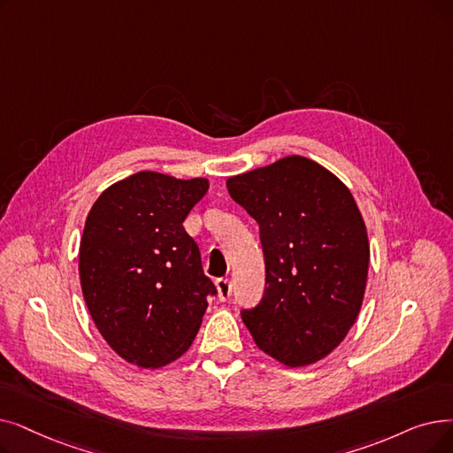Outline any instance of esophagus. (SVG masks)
I'll return each instance as SVG.
<instances>
[{
	"instance_id": "1",
	"label": "esophagus",
	"mask_w": 453,
	"mask_h": 453,
	"mask_svg": "<svg viewBox=\"0 0 453 453\" xmlns=\"http://www.w3.org/2000/svg\"><path fill=\"white\" fill-rule=\"evenodd\" d=\"M216 290H219V298L222 300V302H226V300H229L231 298V292H233V288H231V281L229 280H216Z\"/></svg>"
}]
</instances>
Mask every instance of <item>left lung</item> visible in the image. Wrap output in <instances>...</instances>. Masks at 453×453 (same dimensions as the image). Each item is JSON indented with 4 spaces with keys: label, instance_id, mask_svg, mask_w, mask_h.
Listing matches in <instances>:
<instances>
[{
    "label": "left lung",
    "instance_id": "left-lung-1",
    "mask_svg": "<svg viewBox=\"0 0 453 453\" xmlns=\"http://www.w3.org/2000/svg\"><path fill=\"white\" fill-rule=\"evenodd\" d=\"M231 198L259 224L266 287L241 312L255 344L285 366L335 349L363 305L370 246L349 188L319 163L290 155L233 175Z\"/></svg>",
    "mask_w": 453,
    "mask_h": 453
}]
</instances>
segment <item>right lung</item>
Listing matches in <instances>:
<instances>
[{
    "mask_svg": "<svg viewBox=\"0 0 453 453\" xmlns=\"http://www.w3.org/2000/svg\"><path fill=\"white\" fill-rule=\"evenodd\" d=\"M207 190L205 178L136 172L105 188L87 216L83 298L102 337L131 365L159 368L180 359L216 294L183 227Z\"/></svg>",
    "mask_w": 453,
    "mask_h": 453,
    "instance_id": "right-lung-1",
    "label": "right lung"
}]
</instances>
